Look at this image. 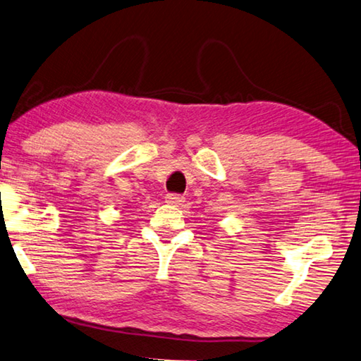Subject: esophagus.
Wrapping results in <instances>:
<instances>
[{
    "label": "esophagus",
    "instance_id": "obj_1",
    "mask_svg": "<svg viewBox=\"0 0 361 361\" xmlns=\"http://www.w3.org/2000/svg\"><path fill=\"white\" fill-rule=\"evenodd\" d=\"M184 202H185V198L182 197L180 193H168L166 195V203H169V204L177 206V204H182Z\"/></svg>",
    "mask_w": 361,
    "mask_h": 361
}]
</instances>
